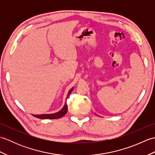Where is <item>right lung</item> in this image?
I'll return each mask as SVG.
<instances>
[{"instance_id": "1", "label": "right lung", "mask_w": 155, "mask_h": 155, "mask_svg": "<svg viewBox=\"0 0 155 155\" xmlns=\"http://www.w3.org/2000/svg\"><path fill=\"white\" fill-rule=\"evenodd\" d=\"M73 88H72L70 91H69L67 94V98L69 96V94L71 93V92L72 91V90H73ZM67 110H68V106L67 104V102H66L63 108H62L60 111L58 112V113H53V114H39V115L32 114V115L37 118H41V119H55V118H60L63 116H64L66 113H67Z\"/></svg>"}]
</instances>
